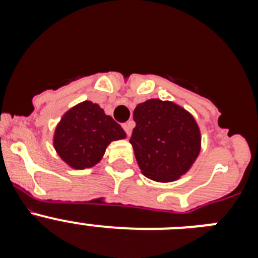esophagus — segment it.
<instances>
[{
    "mask_svg": "<svg viewBox=\"0 0 258 258\" xmlns=\"http://www.w3.org/2000/svg\"><path fill=\"white\" fill-rule=\"evenodd\" d=\"M122 127H124L125 133H126L127 137H131L132 134V127H133V121H127L125 122L124 125H122Z\"/></svg>",
    "mask_w": 258,
    "mask_h": 258,
    "instance_id": "esophagus-1",
    "label": "esophagus"
}]
</instances>
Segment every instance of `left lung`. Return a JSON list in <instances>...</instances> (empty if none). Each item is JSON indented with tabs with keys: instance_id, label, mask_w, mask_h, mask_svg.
I'll return each mask as SVG.
<instances>
[{
	"instance_id": "left-lung-1",
	"label": "left lung",
	"mask_w": 258,
	"mask_h": 258,
	"mask_svg": "<svg viewBox=\"0 0 258 258\" xmlns=\"http://www.w3.org/2000/svg\"><path fill=\"white\" fill-rule=\"evenodd\" d=\"M132 143L145 177L173 182L191 169L202 150L197 120L179 104L157 98L137 104Z\"/></svg>"
}]
</instances>
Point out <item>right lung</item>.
<instances>
[{"mask_svg": "<svg viewBox=\"0 0 258 258\" xmlns=\"http://www.w3.org/2000/svg\"><path fill=\"white\" fill-rule=\"evenodd\" d=\"M126 133L103 108L84 101L70 108L56 124L52 146L70 168L86 169L102 160L107 146Z\"/></svg>", "mask_w": 258, "mask_h": 258, "instance_id": "1", "label": "right lung"}]
</instances>
